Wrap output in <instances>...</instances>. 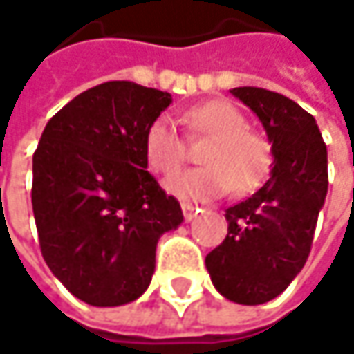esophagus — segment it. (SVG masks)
Wrapping results in <instances>:
<instances>
[{"label":"esophagus","mask_w":354,"mask_h":354,"mask_svg":"<svg viewBox=\"0 0 354 354\" xmlns=\"http://www.w3.org/2000/svg\"><path fill=\"white\" fill-rule=\"evenodd\" d=\"M198 211H201L198 207H194V205H190V203H182V215H184L186 221H192L194 215H196Z\"/></svg>","instance_id":"obj_1"}]
</instances>
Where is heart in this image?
Listing matches in <instances>:
<instances>
[{"label":"heart","instance_id":"obj_1","mask_svg":"<svg viewBox=\"0 0 354 354\" xmlns=\"http://www.w3.org/2000/svg\"><path fill=\"white\" fill-rule=\"evenodd\" d=\"M184 122L192 137H211L201 149V168L184 170L166 180V190L180 201L205 203L234 190L248 194L270 174L272 147L268 139L246 127V116L227 100H209L186 110ZM149 170L174 174L186 158V145L174 122L160 116L143 137Z\"/></svg>","mask_w":354,"mask_h":354}]
</instances>
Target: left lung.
Returning <instances> with one entry per match:
<instances>
[{
    "label": "left lung",
    "mask_w": 354,
    "mask_h": 354,
    "mask_svg": "<svg viewBox=\"0 0 354 354\" xmlns=\"http://www.w3.org/2000/svg\"><path fill=\"white\" fill-rule=\"evenodd\" d=\"M230 92L262 122L272 170L262 188L225 211L227 236L205 264L225 299L260 306L281 295L310 256L328 192V153L316 118L297 102L262 88Z\"/></svg>",
    "instance_id": "1"
}]
</instances>
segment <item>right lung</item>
<instances>
[{"instance_id":"add662e5","label":"right lung","mask_w":354,"mask_h":354,"mask_svg":"<svg viewBox=\"0 0 354 354\" xmlns=\"http://www.w3.org/2000/svg\"><path fill=\"white\" fill-rule=\"evenodd\" d=\"M168 92L106 82L44 127L32 158V211L42 258L77 299L116 308L145 293L162 234L184 221L145 168L143 137Z\"/></svg>"}]
</instances>
